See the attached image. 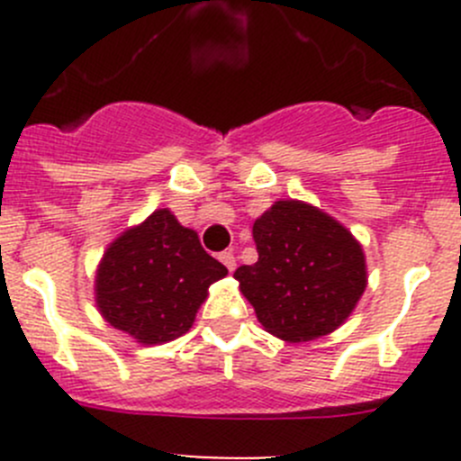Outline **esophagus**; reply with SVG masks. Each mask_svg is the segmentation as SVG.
Instances as JSON below:
<instances>
[{
	"label": "esophagus",
	"mask_w": 461,
	"mask_h": 461,
	"mask_svg": "<svg viewBox=\"0 0 461 461\" xmlns=\"http://www.w3.org/2000/svg\"><path fill=\"white\" fill-rule=\"evenodd\" d=\"M218 258H221V263L225 265V267L230 269V272H234V269H236V257H234V254H231V252H222Z\"/></svg>",
	"instance_id": "1"
}]
</instances>
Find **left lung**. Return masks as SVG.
<instances>
[{"instance_id": "left-lung-1", "label": "left lung", "mask_w": 461, "mask_h": 461, "mask_svg": "<svg viewBox=\"0 0 461 461\" xmlns=\"http://www.w3.org/2000/svg\"><path fill=\"white\" fill-rule=\"evenodd\" d=\"M252 231L258 260L234 276L267 332L312 341L350 317L366 290V260L346 227L305 203L278 201Z\"/></svg>"}]
</instances>
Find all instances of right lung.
<instances>
[{"mask_svg": "<svg viewBox=\"0 0 461 461\" xmlns=\"http://www.w3.org/2000/svg\"><path fill=\"white\" fill-rule=\"evenodd\" d=\"M225 274L196 231L158 209L106 249L95 278L97 308L140 343L174 341L192 328L207 287Z\"/></svg>", "mask_w": 461, "mask_h": 461, "instance_id": "obj_1", "label": "right lung"}]
</instances>
